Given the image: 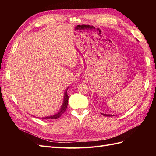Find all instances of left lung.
Here are the masks:
<instances>
[{
  "label": "left lung",
  "mask_w": 156,
  "mask_h": 156,
  "mask_svg": "<svg viewBox=\"0 0 156 156\" xmlns=\"http://www.w3.org/2000/svg\"><path fill=\"white\" fill-rule=\"evenodd\" d=\"M104 116H115V115H110V114H103V113H101Z\"/></svg>",
  "instance_id": "obj_1"
}]
</instances>
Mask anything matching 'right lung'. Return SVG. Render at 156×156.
I'll list each match as a JSON object with an SVG mask.
<instances>
[{
    "label": "right lung",
    "instance_id": "obj_1",
    "mask_svg": "<svg viewBox=\"0 0 156 156\" xmlns=\"http://www.w3.org/2000/svg\"><path fill=\"white\" fill-rule=\"evenodd\" d=\"M68 87L66 89V90L64 92V100H63V103H62V105L61 106L60 109L58 111V112L57 113H56V114L53 115H51V116H45V117H42L41 119H45V120H51V119H58L61 116L63 113L65 112V111L66 110L67 107H68V99H69V96H68L67 94V92H68ZM38 118V117H37ZM41 119V118H40Z\"/></svg>",
    "mask_w": 156,
    "mask_h": 156
}]
</instances>
